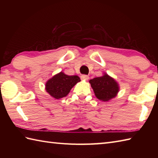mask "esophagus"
<instances>
[{"instance_id": "34e87169", "label": "esophagus", "mask_w": 158, "mask_h": 158, "mask_svg": "<svg viewBox=\"0 0 158 158\" xmlns=\"http://www.w3.org/2000/svg\"><path fill=\"white\" fill-rule=\"evenodd\" d=\"M81 79L82 80H88L89 79V77L88 75H83L81 76Z\"/></svg>"}]
</instances>
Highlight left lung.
Segmentation results:
<instances>
[{
	"mask_svg": "<svg viewBox=\"0 0 158 158\" xmlns=\"http://www.w3.org/2000/svg\"><path fill=\"white\" fill-rule=\"evenodd\" d=\"M89 82L96 98L104 102L115 98L119 91L118 83L106 73L101 77L90 79Z\"/></svg>",
	"mask_w": 158,
	"mask_h": 158,
	"instance_id": "1",
	"label": "left lung"
}]
</instances>
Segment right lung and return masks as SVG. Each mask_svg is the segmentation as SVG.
<instances>
[{"label": "right lung", "instance_id": "add662e5", "mask_svg": "<svg viewBox=\"0 0 158 158\" xmlns=\"http://www.w3.org/2000/svg\"><path fill=\"white\" fill-rule=\"evenodd\" d=\"M80 81L77 75H67L61 71L48 80L45 90L53 98L60 99L68 95L70 89Z\"/></svg>", "mask_w": 158, "mask_h": 158}]
</instances>
